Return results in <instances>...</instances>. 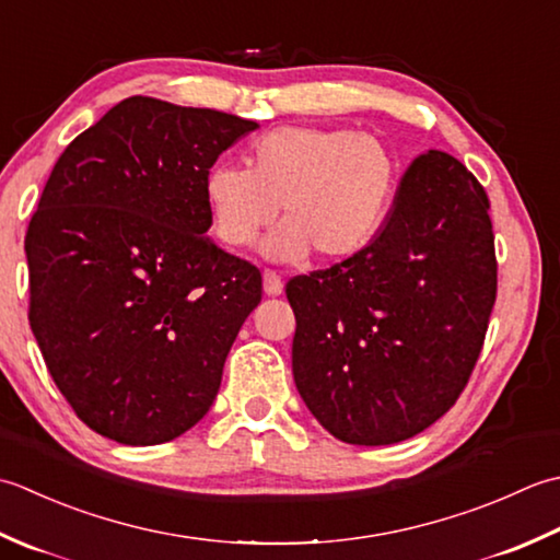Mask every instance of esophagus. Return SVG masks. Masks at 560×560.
I'll use <instances>...</instances> for the list:
<instances>
[{
    "instance_id": "1",
    "label": "esophagus",
    "mask_w": 560,
    "mask_h": 560,
    "mask_svg": "<svg viewBox=\"0 0 560 560\" xmlns=\"http://www.w3.org/2000/svg\"><path fill=\"white\" fill-rule=\"evenodd\" d=\"M264 292H266L268 296L282 294V280H280L278 272H272V270H266V272H264Z\"/></svg>"
}]
</instances>
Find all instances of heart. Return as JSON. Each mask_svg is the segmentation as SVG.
Returning <instances> with one entry per match:
<instances>
[{"instance_id": "b5f03b06", "label": "heart", "mask_w": 560, "mask_h": 560, "mask_svg": "<svg viewBox=\"0 0 560 560\" xmlns=\"http://www.w3.org/2000/svg\"><path fill=\"white\" fill-rule=\"evenodd\" d=\"M398 156L382 137L346 128L284 125L250 144L248 171L217 164L202 180L212 230L244 248L282 212L260 250L270 260H346L389 217Z\"/></svg>"}]
</instances>
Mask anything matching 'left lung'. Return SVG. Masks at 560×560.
Returning <instances> with one entry per match:
<instances>
[{
  "label": "left lung",
  "instance_id": "obj_1",
  "mask_svg": "<svg viewBox=\"0 0 560 560\" xmlns=\"http://www.w3.org/2000/svg\"><path fill=\"white\" fill-rule=\"evenodd\" d=\"M488 208L471 171L430 150L360 254L288 282L294 384L330 435L401 442L459 398L495 304Z\"/></svg>",
  "mask_w": 560,
  "mask_h": 560
}]
</instances>
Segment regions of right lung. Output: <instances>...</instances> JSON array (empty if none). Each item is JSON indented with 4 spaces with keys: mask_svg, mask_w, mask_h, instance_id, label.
<instances>
[{
    "mask_svg": "<svg viewBox=\"0 0 560 560\" xmlns=\"http://www.w3.org/2000/svg\"><path fill=\"white\" fill-rule=\"evenodd\" d=\"M258 122L130 96L57 159L26 234L28 322L98 435L176 440L220 392L260 272L208 236L205 174Z\"/></svg>",
    "mask_w": 560,
    "mask_h": 560,
    "instance_id": "add662e5",
    "label": "right lung"
}]
</instances>
